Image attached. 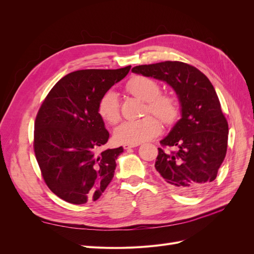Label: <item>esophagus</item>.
<instances>
[{"label":"esophagus","instance_id":"34e87169","mask_svg":"<svg viewBox=\"0 0 254 254\" xmlns=\"http://www.w3.org/2000/svg\"><path fill=\"white\" fill-rule=\"evenodd\" d=\"M139 145V144H124L123 145V147H124V149H130V148H134V147H136V146Z\"/></svg>","mask_w":254,"mask_h":254}]
</instances>
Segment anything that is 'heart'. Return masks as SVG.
I'll list each match as a JSON object with an SVG mask.
<instances>
[{"label":"heart","mask_w":254,"mask_h":254,"mask_svg":"<svg viewBox=\"0 0 254 254\" xmlns=\"http://www.w3.org/2000/svg\"><path fill=\"white\" fill-rule=\"evenodd\" d=\"M130 94L146 102L145 112L156 115L165 125H171L179 115V104L177 98L170 94H161L160 84L145 76H134L126 84ZM98 113L108 124L114 125L120 121V103L115 92H107L98 103ZM155 117H146L126 121L115 129V140L124 144H141L150 141L161 132V124Z\"/></svg>","instance_id":"obj_1"}]
</instances>
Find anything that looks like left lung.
<instances>
[{
    "label": "left lung",
    "instance_id": "8db88e82",
    "mask_svg": "<svg viewBox=\"0 0 254 254\" xmlns=\"http://www.w3.org/2000/svg\"><path fill=\"white\" fill-rule=\"evenodd\" d=\"M135 74L164 81L174 89L181 119L158 148L155 167L164 182L183 195H197L216 179L228 146V122L218 96L206 76L180 61L134 66Z\"/></svg>",
    "mask_w": 254,
    "mask_h": 254
}]
</instances>
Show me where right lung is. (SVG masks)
Instances as JSON below:
<instances>
[{
	"mask_svg": "<svg viewBox=\"0 0 254 254\" xmlns=\"http://www.w3.org/2000/svg\"><path fill=\"white\" fill-rule=\"evenodd\" d=\"M131 65L80 70L61 78L45 97L35 122L34 149L43 179L63 200H97L111 182L124 148L97 153L109 139L98 103Z\"/></svg>",
	"mask_w": 254,
	"mask_h": 254,
	"instance_id": "obj_1",
	"label": "right lung"
}]
</instances>
